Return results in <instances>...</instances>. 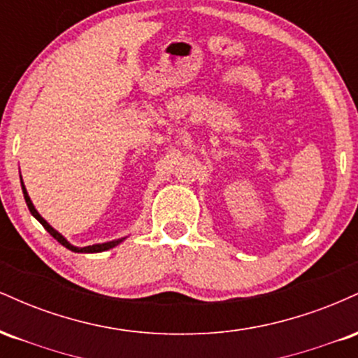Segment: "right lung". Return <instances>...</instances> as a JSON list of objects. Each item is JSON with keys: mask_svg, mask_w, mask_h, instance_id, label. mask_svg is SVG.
<instances>
[{"mask_svg": "<svg viewBox=\"0 0 358 358\" xmlns=\"http://www.w3.org/2000/svg\"><path fill=\"white\" fill-rule=\"evenodd\" d=\"M22 188H23V195H24V202H27V205H28V210L31 212V215L35 217L36 220L40 222V224L43 225L45 229H47V232L50 234V236L53 237V239H57L60 242L62 245H64V248H67V249H71V250H73V252H102V250H108V249H110V248H114V245L116 244H119V242L121 241H113V242H106V244H96V245H87V248H73L72 244H69L67 241L64 239V237L60 236L59 232L55 231V229H52L50 225L47 224V222H45L43 219H42V215H40L38 212L35 210V207H34V203H31V200H30V196H28V193H27V190H24V187H23V183H22Z\"/></svg>", "mask_w": 358, "mask_h": 358, "instance_id": "right-lung-1", "label": "right lung"}]
</instances>
